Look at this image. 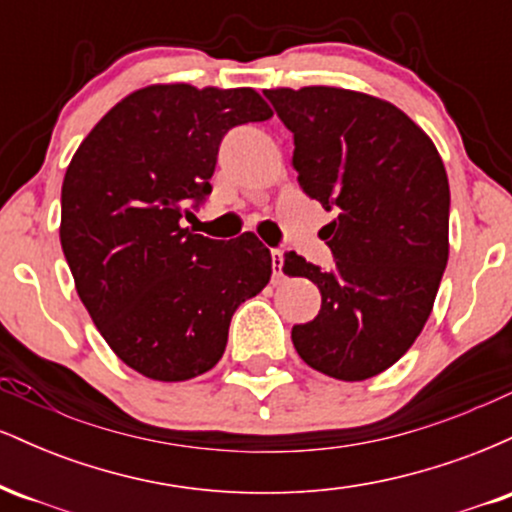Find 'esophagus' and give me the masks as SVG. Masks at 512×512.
<instances>
[{"mask_svg":"<svg viewBox=\"0 0 512 512\" xmlns=\"http://www.w3.org/2000/svg\"><path fill=\"white\" fill-rule=\"evenodd\" d=\"M272 267L276 279H281V276H284V250H272Z\"/></svg>","mask_w":512,"mask_h":512,"instance_id":"obj_1","label":"esophagus"}]
</instances>
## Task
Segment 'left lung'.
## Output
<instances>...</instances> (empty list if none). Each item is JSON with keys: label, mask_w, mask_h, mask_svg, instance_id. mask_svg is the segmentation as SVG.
Returning <instances> with one entry per match:
<instances>
[{"label": "left lung", "mask_w": 512, "mask_h": 512, "mask_svg": "<svg viewBox=\"0 0 512 512\" xmlns=\"http://www.w3.org/2000/svg\"><path fill=\"white\" fill-rule=\"evenodd\" d=\"M264 96L293 134L301 190L337 211L325 226L332 269L284 255V274L322 293L293 346L330 378H373L407 354L436 301L448 264L445 166L424 129L380 98L332 86Z\"/></svg>", "instance_id": "obj_1"}]
</instances>
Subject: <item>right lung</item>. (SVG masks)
I'll return each mask as SVG.
<instances>
[{"instance_id": "1", "label": "right lung", "mask_w": 512, "mask_h": 512, "mask_svg": "<svg viewBox=\"0 0 512 512\" xmlns=\"http://www.w3.org/2000/svg\"><path fill=\"white\" fill-rule=\"evenodd\" d=\"M272 117L252 88L149 86L81 142L62 182L60 240L98 332L129 368L163 383L207 373L231 317L272 276L252 233L214 240L182 228L211 195L228 129Z\"/></svg>"}]
</instances>
